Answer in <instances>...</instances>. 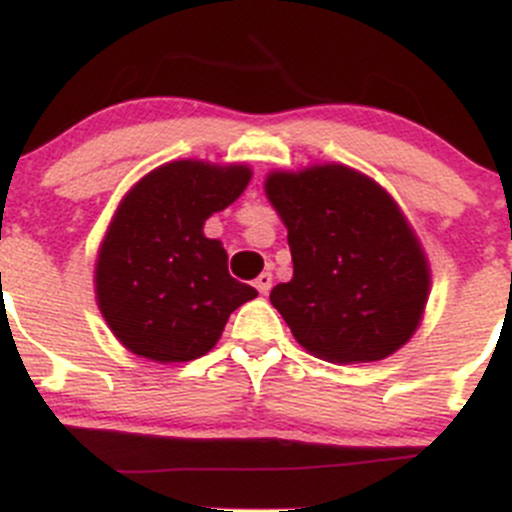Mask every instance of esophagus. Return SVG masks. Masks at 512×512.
Wrapping results in <instances>:
<instances>
[{"label":"esophagus","instance_id":"34e87169","mask_svg":"<svg viewBox=\"0 0 512 512\" xmlns=\"http://www.w3.org/2000/svg\"><path fill=\"white\" fill-rule=\"evenodd\" d=\"M255 288H257V293H262V295L270 293V288H272V275H270V272H262L260 278L255 280Z\"/></svg>","mask_w":512,"mask_h":512}]
</instances>
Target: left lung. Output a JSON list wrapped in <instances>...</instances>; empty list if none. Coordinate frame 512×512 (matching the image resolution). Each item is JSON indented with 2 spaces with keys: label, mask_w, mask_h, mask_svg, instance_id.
<instances>
[{
  "label": "left lung",
  "mask_w": 512,
  "mask_h": 512,
  "mask_svg": "<svg viewBox=\"0 0 512 512\" xmlns=\"http://www.w3.org/2000/svg\"><path fill=\"white\" fill-rule=\"evenodd\" d=\"M267 199L288 227L293 280L272 288L295 341L333 364L391 356L412 338L429 267L394 199L369 176L326 164L270 174Z\"/></svg>",
  "instance_id": "1"
}]
</instances>
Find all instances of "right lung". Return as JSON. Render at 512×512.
I'll return each instance as SVG.
<instances>
[{
  "label": "right lung",
  "instance_id": "add662e5",
  "mask_svg": "<svg viewBox=\"0 0 512 512\" xmlns=\"http://www.w3.org/2000/svg\"><path fill=\"white\" fill-rule=\"evenodd\" d=\"M247 181V166L171 161L128 191L95 267L100 313L128 351L161 364L204 356L229 313L255 298L202 232Z\"/></svg>",
  "mask_w": 512,
  "mask_h": 512
}]
</instances>
